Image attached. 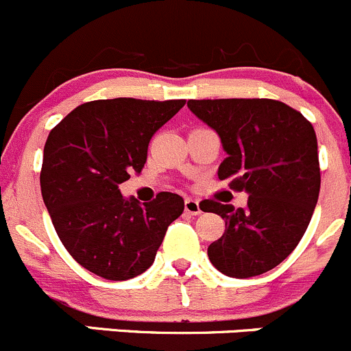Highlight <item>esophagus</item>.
Returning a JSON list of instances; mask_svg holds the SVG:
<instances>
[{"instance_id": "obj_1", "label": "esophagus", "mask_w": 351, "mask_h": 351, "mask_svg": "<svg viewBox=\"0 0 351 351\" xmlns=\"http://www.w3.org/2000/svg\"><path fill=\"white\" fill-rule=\"evenodd\" d=\"M184 210L189 215H199L201 213V204L197 199H193V197H187L186 203H184Z\"/></svg>"}]
</instances>
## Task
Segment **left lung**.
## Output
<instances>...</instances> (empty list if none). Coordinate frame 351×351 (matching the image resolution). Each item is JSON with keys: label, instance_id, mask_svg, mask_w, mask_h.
I'll return each mask as SVG.
<instances>
[{"label": "left lung", "instance_id": "left-lung-1", "mask_svg": "<svg viewBox=\"0 0 351 351\" xmlns=\"http://www.w3.org/2000/svg\"><path fill=\"white\" fill-rule=\"evenodd\" d=\"M191 112L217 131L227 158L218 179L245 191L247 206L204 201L225 232L208 247L211 265L232 278L263 275L297 247L317 204V138L312 124L271 99L189 100Z\"/></svg>", "mask_w": 351, "mask_h": 351}]
</instances>
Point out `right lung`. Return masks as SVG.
Listing matches in <instances>:
<instances>
[{"mask_svg":"<svg viewBox=\"0 0 351 351\" xmlns=\"http://www.w3.org/2000/svg\"><path fill=\"white\" fill-rule=\"evenodd\" d=\"M186 100H93L68 114L44 147L40 191L58 237L76 263L112 282L155 261L167 227L184 211L176 193L141 204L119 184L147 162L148 143Z\"/></svg>","mask_w":351,"mask_h":351,"instance_id":"obj_1","label":"right lung"}]
</instances>
